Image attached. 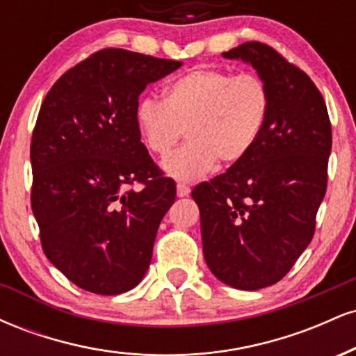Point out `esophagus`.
<instances>
[{
	"instance_id": "esophagus-1",
	"label": "esophagus",
	"mask_w": 356,
	"mask_h": 356,
	"mask_svg": "<svg viewBox=\"0 0 356 356\" xmlns=\"http://www.w3.org/2000/svg\"><path fill=\"white\" fill-rule=\"evenodd\" d=\"M191 189L186 186V184H177V195L179 197H186V195H189Z\"/></svg>"
}]
</instances>
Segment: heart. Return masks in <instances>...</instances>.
I'll return each instance as SVG.
<instances>
[{
	"label": "heart",
	"mask_w": 356,
	"mask_h": 356,
	"mask_svg": "<svg viewBox=\"0 0 356 356\" xmlns=\"http://www.w3.org/2000/svg\"><path fill=\"white\" fill-rule=\"evenodd\" d=\"M271 112V90L254 73L199 67L165 87L164 100L144 97L137 127L147 149L165 159L187 132L189 144L164 164L179 181H194L216 162L239 164L254 149Z\"/></svg>",
	"instance_id": "obj_1"
}]
</instances>
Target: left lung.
<instances>
[{"instance_id": "8db88e82", "label": "left lung", "mask_w": 356, "mask_h": 356, "mask_svg": "<svg viewBox=\"0 0 356 356\" xmlns=\"http://www.w3.org/2000/svg\"><path fill=\"white\" fill-rule=\"evenodd\" d=\"M222 55L256 68L271 90V112L254 149L195 186L192 199L212 275L254 291L283 280L312 243L328 182L332 124L313 80L273 47L246 42Z\"/></svg>"}]
</instances>
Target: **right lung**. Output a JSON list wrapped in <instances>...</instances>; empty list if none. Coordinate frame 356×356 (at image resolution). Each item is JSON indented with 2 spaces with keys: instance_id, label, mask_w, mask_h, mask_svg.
I'll use <instances>...</instances> for the list:
<instances>
[{
  "instance_id": "right-lung-1",
  "label": "right lung",
  "mask_w": 356,
  "mask_h": 356,
  "mask_svg": "<svg viewBox=\"0 0 356 356\" xmlns=\"http://www.w3.org/2000/svg\"><path fill=\"white\" fill-rule=\"evenodd\" d=\"M181 65L104 48L44 97L30 147L31 209L44 256L81 289L120 295L147 273L175 182L140 142L136 112L147 85Z\"/></svg>"
}]
</instances>
